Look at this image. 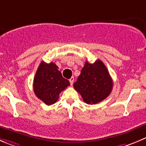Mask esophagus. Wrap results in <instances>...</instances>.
<instances>
[{"instance_id": "obj_1", "label": "esophagus", "mask_w": 146, "mask_h": 146, "mask_svg": "<svg viewBox=\"0 0 146 146\" xmlns=\"http://www.w3.org/2000/svg\"><path fill=\"white\" fill-rule=\"evenodd\" d=\"M69 81H70V85H73V81H74V78L73 77H71L70 78V79H69Z\"/></svg>"}]
</instances>
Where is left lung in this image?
<instances>
[{"mask_svg": "<svg viewBox=\"0 0 146 146\" xmlns=\"http://www.w3.org/2000/svg\"><path fill=\"white\" fill-rule=\"evenodd\" d=\"M113 83L107 68L101 60H98L94 63L86 62L73 87L85 103L96 104L110 95Z\"/></svg>", "mask_w": 146, "mask_h": 146, "instance_id": "left-lung-1", "label": "left lung"}]
</instances>
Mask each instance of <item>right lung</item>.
<instances>
[{
  "label": "right lung",
  "instance_id": "obj_1",
  "mask_svg": "<svg viewBox=\"0 0 146 146\" xmlns=\"http://www.w3.org/2000/svg\"><path fill=\"white\" fill-rule=\"evenodd\" d=\"M68 86L70 82L62 76L54 63H40L34 77L33 90L43 103L48 106L56 103L60 93Z\"/></svg>",
  "mask_w": 146,
  "mask_h": 146
}]
</instances>
